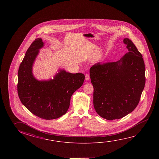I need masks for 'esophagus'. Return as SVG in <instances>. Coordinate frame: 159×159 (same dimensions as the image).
I'll return each mask as SVG.
<instances>
[{"label": "esophagus", "mask_w": 159, "mask_h": 159, "mask_svg": "<svg viewBox=\"0 0 159 159\" xmlns=\"http://www.w3.org/2000/svg\"><path fill=\"white\" fill-rule=\"evenodd\" d=\"M85 80H90V75H89V74H85Z\"/></svg>", "instance_id": "obj_1"}]
</instances>
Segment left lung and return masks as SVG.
I'll list each match as a JSON object with an SVG mask.
<instances>
[{
  "instance_id": "1",
  "label": "left lung",
  "mask_w": 159,
  "mask_h": 159,
  "mask_svg": "<svg viewBox=\"0 0 159 159\" xmlns=\"http://www.w3.org/2000/svg\"><path fill=\"white\" fill-rule=\"evenodd\" d=\"M124 43L129 52L120 60L97 63L90 69L94 108L107 120L119 119L132 112L145 85L142 55L129 38L124 39Z\"/></svg>"
}]
</instances>
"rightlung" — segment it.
Here are the masks:
<instances>
[{"mask_svg":"<svg viewBox=\"0 0 159 159\" xmlns=\"http://www.w3.org/2000/svg\"><path fill=\"white\" fill-rule=\"evenodd\" d=\"M41 38L36 39L27 50L19 66L17 90L21 103L33 114L45 120L61 117L67 112L73 93L82 86L85 75L65 70L49 81H38L32 74V66L39 49Z\"/></svg>","mask_w":159,"mask_h":159,"instance_id":"obj_1","label":"right lung"}]
</instances>
